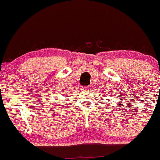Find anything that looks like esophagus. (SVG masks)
<instances>
[{"label": "esophagus", "mask_w": 160, "mask_h": 160, "mask_svg": "<svg viewBox=\"0 0 160 160\" xmlns=\"http://www.w3.org/2000/svg\"><path fill=\"white\" fill-rule=\"evenodd\" d=\"M90 88V87H89V86H88V87H86V88Z\"/></svg>", "instance_id": "obj_1"}]
</instances>
